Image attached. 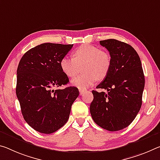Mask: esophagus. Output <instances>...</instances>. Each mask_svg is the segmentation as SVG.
<instances>
[{"mask_svg": "<svg viewBox=\"0 0 160 160\" xmlns=\"http://www.w3.org/2000/svg\"><path fill=\"white\" fill-rule=\"evenodd\" d=\"M79 92H80V95H82V94L85 92V90H79Z\"/></svg>", "mask_w": 160, "mask_h": 160, "instance_id": "obj_1", "label": "esophagus"}]
</instances>
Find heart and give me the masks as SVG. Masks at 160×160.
I'll return each mask as SVG.
<instances>
[{
	"label": "heart",
	"instance_id": "b5f03b06",
	"mask_svg": "<svg viewBox=\"0 0 160 160\" xmlns=\"http://www.w3.org/2000/svg\"><path fill=\"white\" fill-rule=\"evenodd\" d=\"M72 56L62 58L60 68L68 77L74 78L82 67L84 73L72 80V85L80 90L92 86L97 80H104L110 72L112 63L110 55L98 47L82 45L73 51Z\"/></svg>",
	"mask_w": 160,
	"mask_h": 160
}]
</instances>
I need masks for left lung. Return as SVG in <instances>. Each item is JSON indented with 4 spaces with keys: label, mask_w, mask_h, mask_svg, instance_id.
<instances>
[{
    "label": "left lung",
    "mask_w": 160,
    "mask_h": 160,
    "mask_svg": "<svg viewBox=\"0 0 160 160\" xmlns=\"http://www.w3.org/2000/svg\"><path fill=\"white\" fill-rule=\"evenodd\" d=\"M111 58L108 75L92 90L91 116L95 122L108 131L127 128L138 115L142 106L144 75L140 58L130 45L115 39L100 41Z\"/></svg>",
    "instance_id": "obj_1"
}]
</instances>
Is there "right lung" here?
<instances>
[{
    "instance_id": "right-lung-1",
    "label": "right lung",
    "mask_w": 160,
    "mask_h": 160,
    "mask_svg": "<svg viewBox=\"0 0 160 160\" xmlns=\"http://www.w3.org/2000/svg\"><path fill=\"white\" fill-rule=\"evenodd\" d=\"M72 46L42 43L27 51L20 60L16 95L24 120L40 133L51 134L61 128L79 95L76 87L52 90L69 82L60 62Z\"/></svg>"
}]
</instances>
